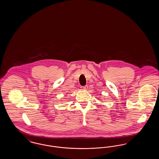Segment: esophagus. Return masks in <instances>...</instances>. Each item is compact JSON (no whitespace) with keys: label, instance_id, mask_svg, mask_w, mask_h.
<instances>
[{"label":"esophagus","instance_id":"obj_1","mask_svg":"<svg viewBox=\"0 0 159 159\" xmlns=\"http://www.w3.org/2000/svg\"><path fill=\"white\" fill-rule=\"evenodd\" d=\"M88 88V86L87 85L86 86H82L81 87V89L82 90H87Z\"/></svg>","mask_w":159,"mask_h":159}]
</instances>
